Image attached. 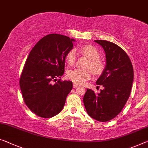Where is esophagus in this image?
<instances>
[{"label":"esophagus","mask_w":148,"mask_h":148,"mask_svg":"<svg viewBox=\"0 0 148 148\" xmlns=\"http://www.w3.org/2000/svg\"><path fill=\"white\" fill-rule=\"evenodd\" d=\"M73 88H77V87H79V85H77V84H76V83H73Z\"/></svg>","instance_id":"34e87169"}]
</instances>
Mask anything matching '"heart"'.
<instances>
[{
    "label": "heart",
    "instance_id": "1",
    "mask_svg": "<svg viewBox=\"0 0 148 148\" xmlns=\"http://www.w3.org/2000/svg\"><path fill=\"white\" fill-rule=\"evenodd\" d=\"M80 51L84 56L89 60L87 67L90 68L95 74H101L104 69V63L100 60V52L92 45H84L79 47ZM65 60L69 65H72L75 61V51L70 50L65 56ZM91 71L89 69H74L67 72V77L70 80L77 84H82L90 79Z\"/></svg>",
    "mask_w": 148,
    "mask_h": 148
}]
</instances>
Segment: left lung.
<instances>
[{"label":"left lung","instance_id":"1","mask_svg":"<svg viewBox=\"0 0 148 148\" xmlns=\"http://www.w3.org/2000/svg\"><path fill=\"white\" fill-rule=\"evenodd\" d=\"M105 52L106 65L97 85L104 87L96 93L87 88L83 103L88 114L100 122L113 119L121 112L130 95L134 80L132 64L119 45L106 40H95Z\"/></svg>","mask_w":148,"mask_h":148}]
</instances>
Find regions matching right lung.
Masks as SVG:
<instances>
[{"label":"right lung","instance_id":"add662e5","mask_svg":"<svg viewBox=\"0 0 148 148\" xmlns=\"http://www.w3.org/2000/svg\"><path fill=\"white\" fill-rule=\"evenodd\" d=\"M75 41L57 34L47 35L35 45L25 62L20 89L27 106L40 117H53L64 107L72 81H52L64 73L65 56Z\"/></svg>","mask_w":148,"mask_h":148}]
</instances>
